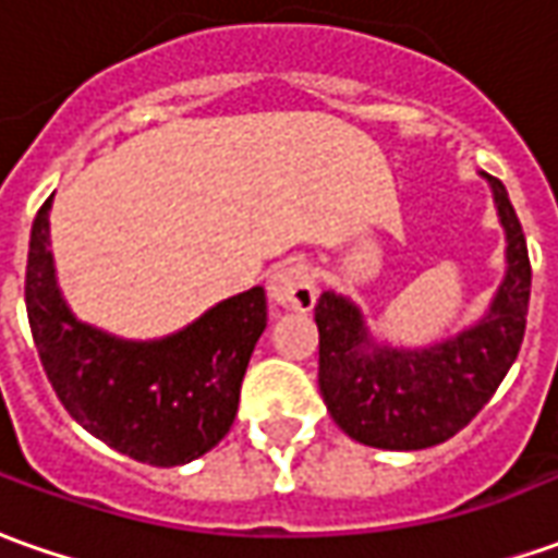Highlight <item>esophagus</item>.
Returning a JSON list of instances; mask_svg holds the SVG:
<instances>
[{
    "label": "esophagus",
    "instance_id": "1",
    "mask_svg": "<svg viewBox=\"0 0 558 558\" xmlns=\"http://www.w3.org/2000/svg\"><path fill=\"white\" fill-rule=\"evenodd\" d=\"M268 295L280 308L311 311L317 302V280L314 271L302 259L278 265L268 278Z\"/></svg>",
    "mask_w": 558,
    "mask_h": 558
}]
</instances>
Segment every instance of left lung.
I'll return each instance as SVG.
<instances>
[{"label": "left lung", "mask_w": 558, "mask_h": 558, "mask_svg": "<svg viewBox=\"0 0 558 558\" xmlns=\"http://www.w3.org/2000/svg\"><path fill=\"white\" fill-rule=\"evenodd\" d=\"M488 183L507 229L510 268L483 324L424 351H369L351 302L324 293L314 305L324 403L332 422L363 446L409 452L446 442L476 418L517 360L532 299V263L507 189L495 177Z\"/></svg>", "instance_id": "obj_1"}]
</instances>
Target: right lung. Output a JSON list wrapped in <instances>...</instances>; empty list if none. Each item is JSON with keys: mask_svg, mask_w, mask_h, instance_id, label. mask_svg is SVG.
Listing matches in <instances>:
<instances>
[{"mask_svg": "<svg viewBox=\"0 0 558 558\" xmlns=\"http://www.w3.org/2000/svg\"><path fill=\"white\" fill-rule=\"evenodd\" d=\"M39 207L26 256V317L57 400L88 434L151 468L210 452L238 415L241 381L263 336L265 290L219 302L165 342L134 344L78 324L60 299Z\"/></svg>", "mask_w": 558, "mask_h": 558, "instance_id": "1", "label": "right lung"}]
</instances>
